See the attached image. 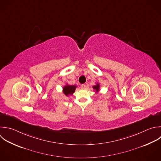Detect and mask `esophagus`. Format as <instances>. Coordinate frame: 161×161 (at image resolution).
Returning <instances> with one entry per match:
<instances>
[{
  "instance_id": "1",
  "label": "esophagus",
  "mask_w": 161,
  "mask_h": 161,
  "mask_svg": "<svg viewBox=\"0 0 161 161\" xmlns=\"http://www.w3.org/2000/svg\"><path fill=\"white\" fill-rule=\"evenodd\" d=\"M86 87H87V86H86V84H82V85H81V88H82V89H86Z\"/></svg>"
}]
</instances>
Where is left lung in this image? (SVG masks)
I'll return each instance as SVG.
<instances>
[{"label": "left lung", "instance_id": "left-lung-1", "mask_svg": "<svg viewBox=\"0 0 161 161\" xmlns=\"http://www.w3.org/2000/svg\"><path fill=\"white\" fill-rule=\"evenodd\" d=\"M99 85H96V86H94L93 87V88H94V89H96L97 91L99 90Z\"/></svg>", "mask_w": 161, "mask_h": 161}]
</instances>
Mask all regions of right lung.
Masks as SVG:
<instances>
[{"label": "right lung", "instance_id": "1", "mask_svg": "<svg viewBox=\"0 0 161 161\" xmlns=\"http://www.w3.org/2000/svg\"><path fill=\"white\" fill-rule=\"evenodd\" d=\"M75 88H76V86H66L64 87V93L66 95V96H68V95H70V94H72L75 91Z\"/></svg>", "mask_w": 161, "mask_h": 161}]
</instances>
